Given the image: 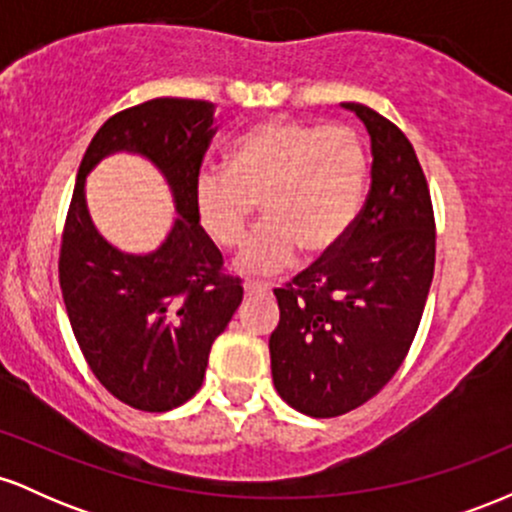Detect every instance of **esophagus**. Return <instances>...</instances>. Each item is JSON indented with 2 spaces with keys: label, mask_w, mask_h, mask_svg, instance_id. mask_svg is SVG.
<instances>
[{
  "label": "esophagus",
  "mask_w": 512,
  "mask_h": 512,
  "mask_svg": "<svg viewBox=\"0 0 512 512\" xmlns=\"http://www.w3.org/2000/svg\"><path fill=\"white\" fill-rule=\"evenodd\" d=\"M245 296H267L269 291H272V286L269 284H262V281H245Z\"/></svg>",
  "instance_id": "34e87169"
}]
</instances>
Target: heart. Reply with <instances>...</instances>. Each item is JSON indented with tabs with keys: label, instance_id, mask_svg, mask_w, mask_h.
Masks as SVG:
<instances>
[{
	"label": "heart",
	"instance_id": "obj_1",
	"mask_svg": "<svg viewBox=\"0 0 512 512\" xmlns=\"http://www.w3.org/2000/svg\"><path fill=\"white\" fill-rule=\"evenodd\" d=\"M368 156L344 125L267 120L233 142L228 166H204L195 207L223 250L243 245L257 202L264 223L240 257L250 274H279L298 250L322 257L342 245L361 211Z\"/></svg>",
	"mask_w": 512,
	"mask_h": 512
}]
</instances>
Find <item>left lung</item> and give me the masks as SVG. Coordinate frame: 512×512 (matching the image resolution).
Instances as JSON below:
<instances>
[{
  "label": "left lung",
  "instance_id": "1",
  "mask_svg": "<svg viewBox=\"0 0 512 512\" xmlns=\"http://www.w3.org/2000/svg\"><path fill=\"white\" fill-rule=\"evenodd\" d=\"M370 134L366 204L349 236L274 289V387L315 419L361 407L390 383L414 342L436 267V219L414 146L395 122L342 103Z\"/></svg>",
  "mask_w": 512,
  "mask_h": 512
}]
</instances>
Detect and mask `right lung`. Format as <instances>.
Masks as SVG:
<instances>
[{
  "label": "right lung",
  "instance_id": "right-lung-1",
  "mask_svg": "<svg viewBox=\"0 0 512 512\" xmlns=\"http://www.w3.org/2000/svg\"><path fill=\"white\" fill-rule=\"evenodd\" d=\"M214 134V103L154 98L105 120L76 175L60 248L62 298L98 383L139 411H168L195 395L211 344L243 301V284L223 272L195 207V180ZM115 150L154 160L174 190L181 219L149 256L113 249L87 216V170Z\"/></svg>",
  "mask_w": 512,
  "mask_h": 512
}]
</instances>
